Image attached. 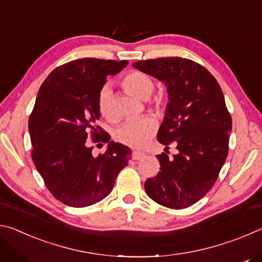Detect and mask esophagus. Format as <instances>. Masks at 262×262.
<instances>
[{
    "label": "esophagus",
    "mask_w": 262,
    "mask_h": 262,
    "mask_svg": "<svg viewBox=\"0 0 262 262\" xmlns=\"http://www.w3.org/2000/svg\"><path fill=\"white\" fill-rule=\"evenodd\" d=\"M144 156H145V154L142 151H133V154H132V158L134 159V161H139V159L143 158Z\"/></svg>",
    "instance_id": "esophagus-1"
}]
</instances>
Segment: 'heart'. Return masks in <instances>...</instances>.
I'll return each instance as SVG.
<instances>
[{
    "label": "heart",
    "mask_w": 262,
    "mask_h": 262,
    "mask_svg": "<svg viewBox=\"0 0 262 262\" xmlns=\"http://www.w3.org/2000/svg\"><path fill=\"white\" fill-rule=\"evenodd\" d=\"M121 85L126 91L140 99H148L155 89L152 77L141 70H132L126 74L121 79ZM155 104L156 106H161L163 104V99L157 97L155 99ZM98 108L100 114L108 120H113L115 118L112 103V91L108 85H104L100 89L98 95ZM155 130H156V122L154 119L143 117L140 119H130V120L123 122L115 130L114 135L115 139L123 144L141 148L148 143Z\"/></svg>",
    "instance_id": "heart-1"
}]
</instances>
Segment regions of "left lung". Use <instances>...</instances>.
I'll return each mask as SVG.
<instances>
[{
	"instance_id": "8db88e82",
	"label": "left lung",
	"mask_w": 262,
	"mask_h": 262,
	"mask_svg": "<svg viewBox=\"0 0 262 262\" xmlns=\"http://www.w3.org/2000/svg\"><path fill=\"white\" fill-rule=\"evenodd\" d=\"M165 83L168 103L158 142L176 143L178 154L157 155L161 168L144 184L148 196L171 209H184L205 196L219 178L229 152L231 114L216 78L198 62L159 57L134 64Z\"/></svg>"
}]
</instances>
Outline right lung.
<instances>
[{"mask_svg":"<svg viewBox=\"0 0 262 262\" xmlns=\"http://www.w3.org/2000/svg\"><path fill=\"white\" fill-rule=\"evenodd\" d=\"M127 63L95 57L74 60L53 70L39 89L29 119L31 156L48 190L64 205L83 208L103 200L130 159L132 150L110 141L97 125L100 89L107 75L121 72ZM107 141L104 154H92L90 143Z\"/></svg>","mask_w":262,"mask_h":262,"instance_id":"obj_1","label":"right lung"}]
</instances>
